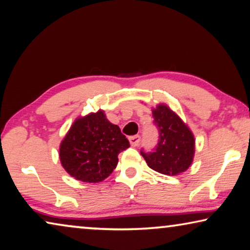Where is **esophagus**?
Instances as JSON below:
<instances>
[{"label":"esophagus","mask_w":250,"mask_h":250,"mask_svg":"<svg viewBox=\"0 0 250 250\" xmlns=\"http://www.w3.org/2000/svg\"><path fill=\"white\" fill-rule=\"evenodd\" d=\"M141 142V136L140 135H134L129 137V143L132 146H137Z\"/></svg>","instance_id":"1"}]
</instances>
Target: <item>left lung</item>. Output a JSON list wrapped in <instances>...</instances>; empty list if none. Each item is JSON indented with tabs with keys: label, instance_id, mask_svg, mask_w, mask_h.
I'll return each mask as SVG.
<instances>
[{
	"label": "left lung",
	"instance_id": "8db88e82",
	"mask_svg": "<svg viewBox=\"0 0 250 250\" xmlns=\"http://www.w3.org/2000/svg\"><path fill=\"white\" fill-rule=\"evenodd\" d=\"M159 141L152 151L141 154L152 170L165 175H176L188 170L194 155V137L188 126L168 107L159 105L153 110Z\"/></svg>",
	"mask_w": 250,
	"mask_h": 250
}]
</instances>
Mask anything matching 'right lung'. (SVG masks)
Instances as JSON below:
<instances>
[{"instance_id":"1","label":"right lung","mask_w":250,"mask_h":250,"mask_svg":"<svg viewBox=\"0 0 250 250\" xmlns=\"http://www.w3.org/2000/svg\"><path fill=\"white\" fill-rule=\"evenodd\" d=\"M129 147L121 128L102 110L77 120L60 145V161L69 174L83 182H101L116 167L118 154Z\"/></svg>"}]
</instances>
